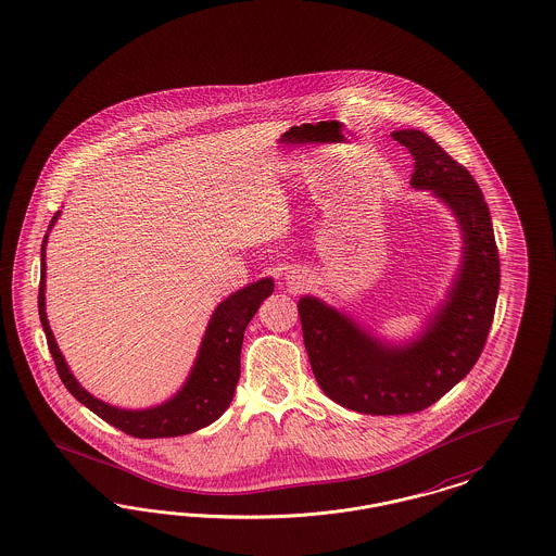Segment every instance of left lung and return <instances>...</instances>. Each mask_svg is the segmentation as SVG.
Segmentation results:
<instances>
[{
    "mask_svg": "<svg viewBox=\"0 0 556 556\" xmlns=\"http://www.w3.org/2000/svg\"><path fill=\"white\" fill-rule=\"evenodd\" d=\"M392 137L415 160L410 185L431 189L456 213L464 261L445 306L406 346L382 345L320 300L298 302L316 382L328 399L364 415L419 413L466 378L486 343L501 281L491 213L472 174L422 131Z\"/></svg>",
    "mask_w": 556,
    "mask_h": 556,
    "instance_id": "left-lung-1",
    "label": "left lung"
}]
</instances>
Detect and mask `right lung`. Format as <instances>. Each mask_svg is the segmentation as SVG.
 I'll return each instance as SVG.
<instances>
[{
	"label": "right lung",
	"mask_w": 556,
	"mask_h": 556,
	"mask_svg": "<svg viewBox=\"0 0 556 556\" xmlns=\"http://www.w3.org/2000/svg\"><path fill=\"white\" fill-rule=\"evenodd\" d=\"M59 213L53 215L51 226L55 224ZM49 226V228H51ZM47 233L40 247V283H39V316L42 330L47 334V345L53 355L58 367L59 378L65 388L76 396L79 403L88 406L94 415L111 422L123 433L139 438V440H155V438H176L187 435L197 429L207 427L215 421L231 403L236 383L240 380V351L244 330L258 306L273 293V281L261 279L249 288L236 291L226 302H222L211 316L205 339L197 364L192 367L191 376L185 388L174 396L173 401L148 408V410H121L109 406L102 401L88 394L76 378L72 376L61 351L51 332V326L45 312V247Z\"/></svg>",
	"instance_id": "right-lung-1"
}]
</instances>
